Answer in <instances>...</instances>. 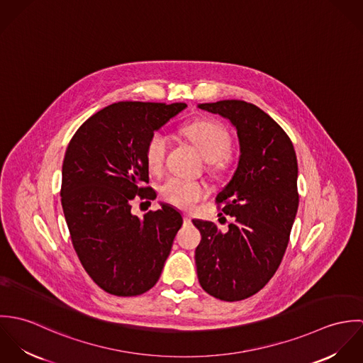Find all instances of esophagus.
Here are the masks:
<instances>
[{"label":"esophagus","mask_w":363,"mask_h":363,"mask_svg":"<svg viewBox=\"0 0 363 363\" xmlns=\"http://www.w3.org/2000/svg\"><path fill=\"white\" fill-rule=\"evenodd\" d=\"M183 218H184V222H186V223H190V222H191V218H190L187 213H184Z\"/></svg>","instance_id":"esophagus-1"}]
</instances>
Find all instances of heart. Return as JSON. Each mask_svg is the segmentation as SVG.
I'll return each mask as SVG.
<instances>
[{
  "instance_id": "1",
  "label": "heart",
  "mask_w": 363,
  "mask_h": 363,
  "mask_svg": "<svg viewBox=\"0 0 363 363\" xmlns=\"http://www.w3.org/2000/svg\"><path fill=\"white\" fill-rule=\"evenodd\" d=\"M184 134L208 162L219 160L230 147V137L226 128L212 120H199L187 124L184 127ZM167 145L169 138L162 131H156L148 140L145 157L148 167L152 172H159L163 167ZM160 193L163 199L174 207L190 209L207 197L208 187L206 183L199 180L173 176L163 183Z\"/></svg>"
}]
</instances>
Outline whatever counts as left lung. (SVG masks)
<instances>
[{
	"label": "left lung",
	"mask_w": 363,
	"mask_h": 363,
	"mask_svg": "<svg viewBox=\"0 0 363 363\" xmlns=\"http://www.w3.org/2000/svg\"><path fill=\"white\" fill-rule=\"evenodd\" d=\"M236 128L239 162L216 203L233 216L228 232L194 219L201 232L197 275L211 296L235 302L253 296L278 269L298 212V160L286 133L259 107L245 101L200 104Z\"/></svg>",
	"instance_id": "obj_1"
}]
</instances>
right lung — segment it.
I'll use <instances>...</instances> for the list:
<instances>
[{
	"label": "right lung",
	"instance_id": "obj_1",
	"mask_svg": "<svg viewBox=\"0 0 363 363\" xmlns=\"http://www.w3.org/2000/svg\"><path fill=\"white\" fill-rule=\"evenodd\" d=\"M186 104L118 102L89 117L62 162L61 206L74 249L89 277L116 296L150 291L170 255L182 213L160 203L144 218L131 201L155 200L145 157L151 135Z\"/></svg>",
	"mask_w": 363,
	"mask_h": 363
}]
</instances>
